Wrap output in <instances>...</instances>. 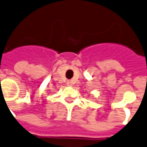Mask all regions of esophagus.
<instances>
[{
  "mask_svg": "<svg viewBox=\"0 0 147 147\" xmlns=\"http://www.w3.org/2000/svg\"><path fill=\"white\" fill-rule=\"evenodd\" d=\"M67 85L71 86H72V82H71V81H68V82H67Z\"/></svg>",
  "mask_w": 147,
  "mask_h": 147,
  "instance_id": "esophagus-1",
  "label": "esophagus"
}]
</instances>
